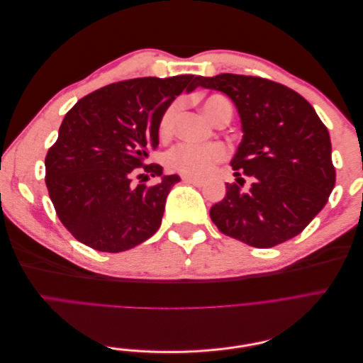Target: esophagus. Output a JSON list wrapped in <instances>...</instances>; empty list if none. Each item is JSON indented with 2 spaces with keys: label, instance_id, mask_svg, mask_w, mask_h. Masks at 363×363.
Returning a JSON list of instances; mask_svg holds the SVG:
<instances>
[{
  "label": "esophagus",
  "instance_id": "esophagus-1",
  "mask_svg": "<svg viewBox=\"0 0 363 363\" xmlns=\"http://www.w3.org/2000/svg\"><path fill=\"white\" fill-rule=\"evenodd\" d=\"M183 182H184V183H188V184H194V186H203V184H204V180L194 179V177H188V175H184V177H183Z\"/></svg>",
  "mask_w": 363,
  "mask_h": 363
}]
</instances>
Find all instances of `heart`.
Masks as SVG:
<instances>
[{"instance_id":"obj_1","label":"heart","mask_w":363,"mask_h":363,"mask_svg":"<svg viewBox=\"0 0 363 363\" xmlns=\"http://www.w3.org/2000/svg\"><path fill=\"white\" fill-rule=\"evenodd\" d=\"M201 107L204 113L213 123H218L223 116H232V106L221 95H211L203 100ZM180 112V103L174 101L160 115L157 131L162 139H167L174 133L175 121ZM227 157V148L221 144L208 145H194L182 144L169 151L168 164L175 172H180L188 177H206L211 174L218 162H223Z\"/></svg>"}]
</instances>
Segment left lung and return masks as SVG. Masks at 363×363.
<instances>
[{
	"mask_svg": "<svg viewBox=\"0 0 363 363\" xmlns=\"http://www.w3.org/2000/svg\"><path fill=\"white\" fill-rule=\"evenodd\" d=\"M199 86L232 98L244 136L230 164L235 175L242 171L252 179L245 192L227 183L225 196L211 208L213 224L256 248L300 235L336 182L330 135L315 108L288 86L262 77H199Z\"/></svg>",
	"mask_w": 363,
	"mask_h": 363,
	"instance_id": "8db88e82",
	"label": "left lung"
}]
</instances>
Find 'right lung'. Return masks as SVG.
Segmentation results:
<instances>
[{"label":"right lung","instance_id":"right-lung-1","mask_svg":"<svg viewBox=\"0 0 363 363\" xmlns=\"http://www.w3.org/2000/svg\"><path fill=\"white\" fill-rule=\"evenodd\" d=\"M196 86L199 77L191 74L124 80L83 96L65 115L45 157V183L59 219L77 240L119 252L157 232L180 177L163 175L160 164L145 160L159 145L164 108ZM140 172L161 182L136 186L133 179Z\"/></svg>","mask_w":363,"mask_h":363}]
</instances>
